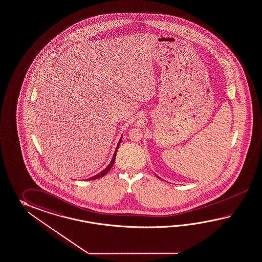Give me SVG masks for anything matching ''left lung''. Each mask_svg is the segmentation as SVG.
<instances>
[{"mask_svg":"<svg viewBox=\"0 0 262 262\" xmlns=\"http://www.w3.org/2000/svg\"><path fill=\"white\" fill-rule=\"evenodd\" d=\"M156 176H157V175H156ZM157 177H158V178H159V179H161V178H160L159 176H157Z\"/></svg>","mask_w":262,"mask_h":262,"instance_id":"1","label":"left lung"}]
</instances>
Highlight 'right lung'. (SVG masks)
Here are the masks:
<instances>
[{"label": "right lung", "mask_w": 262, "mask_h": 262, "mask_svg": "<svg viewBox=\"0 0 262 262\" xmlns=\"http://www.w3.org/2000/svg\"><path fill=\"white\" fill-rule=\"evenodd\" d=\"M122 140V136L120 137V139L118 141V144H117V147L115 148V154H114V156H113V159L112 161L110 162V164H108V166H106L104 169H103L102 171H100V172L98 173V174H96L95 176H93V177H91V178L87 179V180H96V179L101 178L103 176H105L107 173L108 172V170L112 168V166H114V164H115V156H116V152H117V149H118V147H119V145H120V143H121Z\"/></svg>", "instance_id": "1"}]
</instances>
